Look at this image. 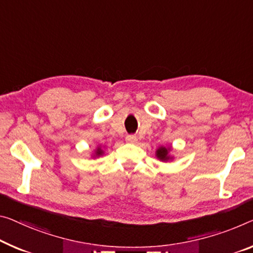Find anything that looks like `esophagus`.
Here are the masks:
<instances>
[{
	"label": "esophagus",
	"mask_w": 253,
	"mask_h": 253,
	"mask_svg": "<svg viewBox=\"0 0 253 253\" xmlns=\"http://www.w3.org/2000/svg\"><path fill=\"white\" fill-rule=\"evenodd\" d=\"M126 142H129V143H135V142L138 141L137 137H135V135H132V134H130V135H126Z\"/></svg>",
	"instance_id": "34e87169"
}]
</instances>
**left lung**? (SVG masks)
<instances>
[{
    "label": "left lung",
    "mask_w": 253,
    "mask_h": 253,
    "mask_svg": "<svg viewBox=\"0 0 253 253\" xmlns=\"http://www.w3.org/2000/svg\"><path fill=\"white\" fill-rule=\"evenodd\" d=\"M172 146H161L156 149V153H155V156L163 163L172 162L174 159V156L172 154Z\"/></svg>",
    "instance_id": "1"
}]
</instances>
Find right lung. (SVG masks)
Listing matches in <instances>:
<instances>
[{"mask_svg": "<svg viewBox=\"0 0 253 253\" xmlns=\"http://www.w3.org/2000/svg\"><path fill=\"white\" fill-rule=\"evenodd\" d=\"M104 148H105V146H102V145L96 146V148H95V149H94V151H92V153H91V157H92V158H98V157H102L103 155L105 154Z\"/></svg>", "mask_w": 253, "mask_h": 253, "instance_id": "add662e5", "label": "right lung"}]
</instances>
